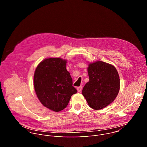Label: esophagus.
Here are the masks:
<instances>
[{"label":"esophagus","mask_w":147,"mask_h":147,"mask_svg":"<svg viewBox=\"0 0 147 147\" xmlns=\"http://www.w3.org/2000/svg\"><path fill=\"white\" fill-rule=\"evenodd\" d=\"M77 90L78 92H80L81 91H82V87L80 86V87H78L77 88Z\"/></svg>","instance_id":"esophagus-1"}]
</instances>
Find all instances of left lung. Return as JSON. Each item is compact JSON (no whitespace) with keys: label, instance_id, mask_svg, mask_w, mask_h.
Instances as JSON below:
<instances>
[{"label":"left lung","instance_id":"left-lung-1","mask_svg":"<svg viewBox=\"0 0 147 147\" xmlns=\"http://www.w3.org/2000/svg\"><path fill=\"white\" fill-rule=\"evenodd\" d=\"M89 81L82 90L90 107L94 110L105 108L117 97L120 82L115 67L102 61L90 63L87 68Z\"/></svg>","mask_w":147,"mask_h":147}]
</instances>
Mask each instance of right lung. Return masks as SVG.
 Instances as JSON below:
<instances>
[{
    "instance_id": "right-lung-1",
    "label": "right lung",
    "mask_w": 147,
    "mask_h": 147,
    "mask_svg": "<svg viewBox=\"0 0 147 147\" xmlns=\"http://www.w3.org/2000/svg\"><path fill=\"white\" fill-rule=\"evenodd\" d=\"M67 60L49 57L40 61L34 75L36 96L43 105L53 112L64 109L77 91L66 69Z\"/></svg>"
}]
</instances>
